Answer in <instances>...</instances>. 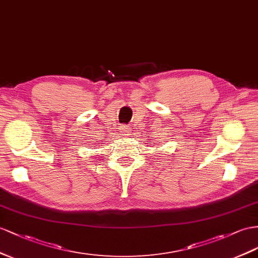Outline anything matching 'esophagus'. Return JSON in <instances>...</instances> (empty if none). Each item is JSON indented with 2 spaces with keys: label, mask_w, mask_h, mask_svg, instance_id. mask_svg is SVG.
<instances>
[{
  "label": "esophagus",
  "mask_w": 258,
  "mask_h": 258,
  "mask_svg": "<svg viewBox=\"0 0 258 258\" xmlns=\"http://www.w3.org/2000/svg\"><path fill=\"white\" fill-rule=\"evenodd\" d=\"M122 131L124 132V133H128V128H126V126H122Z\"/></svg>",
  "instance_id": "1"
}]
</instances>
